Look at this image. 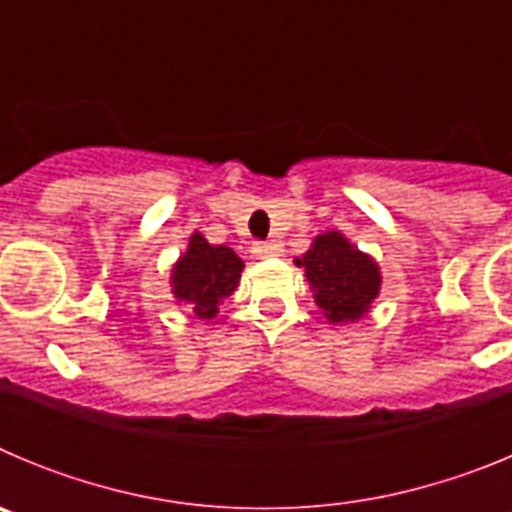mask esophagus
<instances>
[{
    "instance_id": "obj_1",
    "label": "esophagus",
    "mask_w": 512,
    "mask_h": 512,
    "mask_svg": "<svg viewBox=\"0 0 512 512\" xmlns=\"http://www.w3.org/2000/svg\"><path fill=\"white\" fill-rule=\"evenodd\" d=\"M251 251H253V256H259V259H269V256H277L279 253V248L274 246V243H261V241H256L251 246Z\"/></svg>"
}]
</instances>
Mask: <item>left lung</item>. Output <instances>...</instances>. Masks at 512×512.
Segmentation results:
<instances>
[{
    "label": "left lung",
    "mask_w": 512,
    "mask_h": 512,
    "mask_svg": "<svg viewBox=\"0 0 512 512\" xmlns=\"http://www.w3.org/2000/svg\"><path fill=\"white\" fill-rule=\"evenodd\" d=\"M297 266H305L315 302L330 323L359 320L379 295V266L336 230L318 235Z\"/></svg>",
    "instance_id": "obj_1"
}]
</instances>
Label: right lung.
<instances>
[{"instance_id":"1","label":"right lung","mask_w":512,"mask_h":512,"mask_svg":"<svg viewBox=\"0 0 512 512\" xmlns=\"http://www.w3.org/2000/svg\"><path fill=\"white\" fill-rule=\"evenodd\" d=\"M243 261L228 246H210L202 233H194L187 253L174 266L171 284L176 300H182L202 320L217 315V305L230 297L241 279Z\"/></svg>"}]
</instances>
